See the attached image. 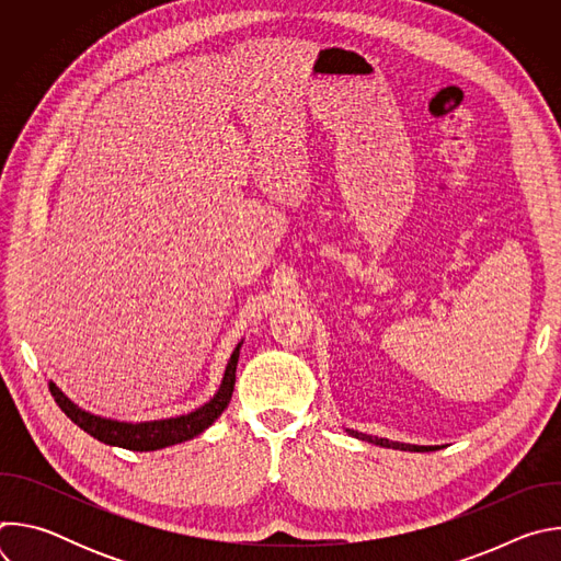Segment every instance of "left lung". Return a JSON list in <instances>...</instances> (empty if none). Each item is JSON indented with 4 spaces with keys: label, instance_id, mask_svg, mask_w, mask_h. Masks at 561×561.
<instances>
[{
    "label": "left lung",
    "instance_id": "obj_1",
    "mask_svg": "<svg viewBox=\"0 0 561 561\" xmlns=\"http://www.w3.org/2000/svg\"><path fill=\"white\" fill-rule=\"evenodd\" d=\"M353 437L383 446V448H399V450H411V453H426V450H437V446H413V444H399V442H390V439H381V437H373V435H364L357 431H348Z\"/></svg>",
    "mask_w": 561,
    "mask_h": 561
}]
</instances>
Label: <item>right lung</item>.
<instances>
[{"mask_svg": "<svg viewBox=\"0 0 561 561\" xmlns=\"http://www.w3.org/2000/svg\"><path fill=\"white\" fill-rule=\"evenodd\" d=\"M239 348H242V344H237V348L232 351L217 394L210 399L208 404L197 409L195 413H188L182 417L141 422V424L104 420V417H95L82 409H77L53 381L48 383V388H50V394L55 397L57 407L70 417V422H75L79 428L87 431L91 437H95L104 444H111V446L128 448V450H139V453L157 450V448H167V446L197 437L224 413V409L228 407L230 397H232V388H234V370H237Z\"/></svg>", "mask_w": 561, "mask_h": 561, "instance_id": "add662e5", "label": "right lung"}]
</instances>
